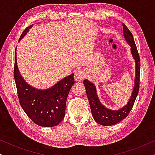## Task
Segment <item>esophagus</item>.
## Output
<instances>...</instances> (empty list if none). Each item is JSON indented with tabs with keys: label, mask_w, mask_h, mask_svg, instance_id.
<instances>
[{
	"label": "esophagus",
	"mask_w": 155,
	"mask_h": 155,
	"mask_svg": "<svg viewBox=\"0 0 155 155\" xmlns=\"http://www.w3.org/2000/svg\"><path fill=\"white\" fill-rule=\"evenodd\" d=\"M84 78V73L83 71L82 70H78V71H75V75H74V78L76 81H81V80H83Z\"/></svg>",
	"instance_id": "1"
}]
</instances>
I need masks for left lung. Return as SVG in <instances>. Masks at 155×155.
I'll return each mask as SVG.
<instances>
[{
	"label": "left lung",
	"mask_w": 155,
	"mask_h": 155,
	"mask_svg": "<svg viewBox=\"0 0 155 155\" xmlns=\"http://www.w3.org/2000/svg\"><path fill=\"white\" fill-rule=\"evenodd\" d=\"M124 28V35L125 39L131 47V54L135 60V86L133 88L132 95L129 99L127 104L119 110L114 111L107 109L101 104L97 94V90L94 84L84 80L83 84L86 90L87 96L89 103H90L91 111L93 118L97 124L102 126H112L115 125L120 120L126 118L130 113L134 104L135 99L137 96L140 88V60L135 43L133 39L132 33L130 32L128 27L123 23Z\"/></svg>",
	"instance_id": "1"
}]
</instances>
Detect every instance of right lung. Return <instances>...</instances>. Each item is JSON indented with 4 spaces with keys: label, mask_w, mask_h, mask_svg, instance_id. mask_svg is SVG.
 I'll list each match as a JSON object with an SVG mask.
<instances>
[{
    "label": "right lung",
    "mask_w": 155,
    "mask_h": 155,
    "mask_svg": "<svg viewBox=\"0 0 155 155\" xmlns=\"http://www.w3.org/2000/svg\"><path fill=\"white\" fill-rule=\"evenodd\" d=\"M32 26L30 25L23 31L19 40L25 37ZM73 76V73L67 76L48 90L34 88L25 81L19 72L15 48L14 78L19 101L25 114L38 126L53 127L63 119L68 95L75 83Z\"/></svg>",
    "instance_id": "right-lung-1"
}]
</instances>
